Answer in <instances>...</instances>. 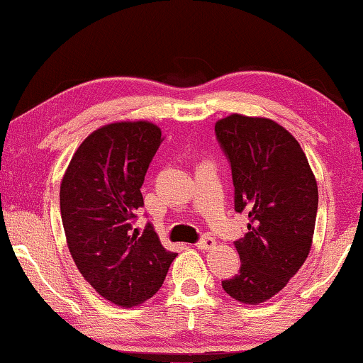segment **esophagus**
<instances>
[{"label": "esophagus", "mask_w": 363, "mask_h": 363, "mask_svg": "<svg viewBox=\"0 0 363 363\" xmlns=\"http://www.w3.org/2000/svg\"><path fill=\"white\" fill-rule=\"evenodd\" d=\"M217 245V242H216V239H213V237H203L202 240H200L199 244H196V247L199 249H203V250H210V249H213Z\"/></svg>", "instance_id": "obj_1"}]
</instances>
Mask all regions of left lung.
Returning a JSON list of instances; mask_svg holds the SVG:
<instances>
[{"instance_id":"left-lung-1","label":"left lung","mask_w":363,"mask_h":363,"mask_svg":"<svg viewBox=\"0 0 363 363\" xmlns=\"http://www.w3.org/2000/svg\"><path fill=\"white\" fill-rule=\"evenodd\" d=\"M230 161L235 210L249 232L234 245L240 271L222 288L244 305L267 301L288 284L311 250L318 185L296 138L276 121L230 114L216 123Z\"/></svg>"}]
</instances>
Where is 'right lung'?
<instances>
[{
    "mask_svg": "<svg viewBox=\"0 0 363 363\" xmlns=\"http://www.w3.org/2000/svg\"><path fill=\"white\" fill-rule=\"evenodd\" d=\"M163 141L150 121L106 124L80 143L60 183L67 245L84 279L123 308L140 306L161 288L177 257L147 225L134 229L141 185Z\"/></svg>",
    "mask_w": 363,
    "mask_h": 363,
    "instance_id": "obj_1",
    "label": "right lung"
}]
</instances>
